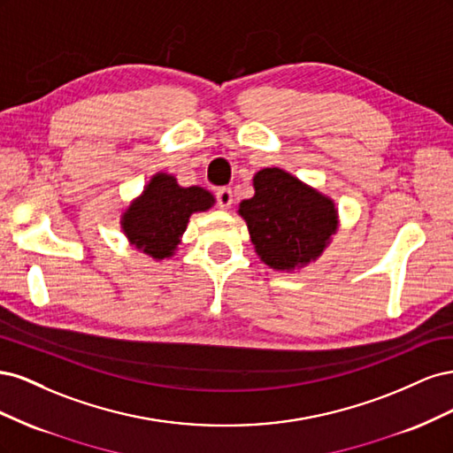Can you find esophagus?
<instances>
[{
    "label": "esophagus",
    "instance_id": "obj_1",
    "mask_svg": "<svg viewBox=\"0 0 453 453\" xmlns=\"http://www.w3.org/2000/svg\"><path fill=\"white\" fill-rule=\"evenodd\" d=\"M215 198H217V205H219V208H221V210H228L230 205L234 203V195H232V188H230V187L219 188Z\"/></svg>",
    "mask_w": 453,
    "mask_h": 453
}]
</instances>
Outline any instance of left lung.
<instances>
[{"mask_svg": "<svg viewBox=\"0 0 453 453\" xmlns=\"http://www.w3.org/2000/svg\"><path fill=\"white\" fill-rule=\"evenodd\" d=\"M253 187L255 196L242 200L238 213L260 260L291 272L318 258L336 234L334 202L280 168L257 172Z\"/></svg>", "mask_w": 453, "mask_h": 453, "instance_id": "obj_1", "label": "left lung"}]
</instances>
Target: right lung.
Returning a JSON list of instances; mask_svg holds the SVG:
<instances>
[{"label":"right lung","mask_w":453,"mask_h":453,"mask_svg":"<svg viewBox=\"0 0 453 453\" xmlns=\"http://www.w3.org/2000/svg\"><path fill=\"white\" fill-rule=\"evenodd\" d=\"M213 195L202 187H180L170 173H155L143 193L120 217V226L135 250L157 260L170 258L187 230L188 217L208 211Z\"/></svg>","instance_id":"1"}]
</instances>
